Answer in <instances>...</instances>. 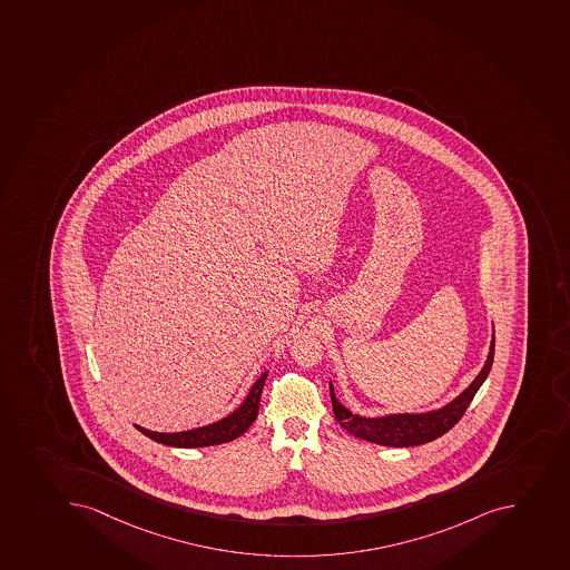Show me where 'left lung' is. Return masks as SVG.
Wrapping results in <instances>:
<instances>
[{"instance_id": "obj_1", "label": "left lung", "mask_w": 570, "mask_h": 570, "mask_svg": "<svg viewBox=\"0 0 570 570\" xmlns=\"http://www.w3.org/2000/svg\"><path fill=\"white\" fill-rule=\"evenodd\" d=\"M493 356H495V331L491 336L490 353L485 358L484 367L480 370L473 383L442 409L429 410L421 414H386L379 417L353 414L352 410L336 400L333 383H330L331 403H333L336 421L353 436L384 445V448H414V445L432 442L451 431L452 426L462 420L463 412L468 410L474 394L490 375Z\"/></svg>"}]
</instances>
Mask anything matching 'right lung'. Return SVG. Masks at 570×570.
Here are the masks:
<instances>
[{"label": "right lung", "mask_w": 570, "mask_h": 570, "mask_svg": "<svg viewBox=\"0 0 570 570\" xmlns=\"http://www.w3.org/2000/svg\"><path fill=\"white\" fill-rule=\"evenodd\" d=\"M266 375H268V372H263L259 375L256 383L252 384L250 392L246 395L245 401L232 414L226 415L223 420L215 421L212 425L198 426V429L181 432H155L144 429V426H134L150 440H155L161 445H169V448H209V445L232 442L240 434H245L250 429L252 423L256 421Z\"/></svg>", "instance_id": "1"}]
</instances>
